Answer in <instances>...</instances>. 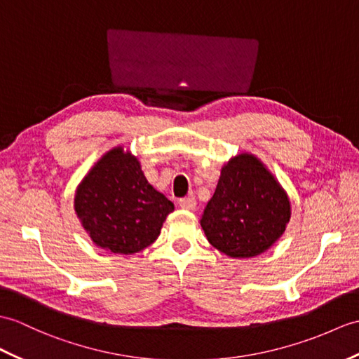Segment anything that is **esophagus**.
Returning a JSON list of instances; mask_svg holds the SVG:
<instances>
[{"mask_svg": "<svg viewBox=\"0 0 359 359\" xmlns=\"http://www.w3.org/2000/svg\"><path fill=\"white\" fill-rule=\"evenodd\" d=\"M179 206L182 208V210H187V211H194L196 206H197V202L194 197H183L179 200Z\"/></svg>", "mask_w": 359, "mask_h": 359, "instance_id": "esophagus-1", "label": "esophagus"}]
</instances>
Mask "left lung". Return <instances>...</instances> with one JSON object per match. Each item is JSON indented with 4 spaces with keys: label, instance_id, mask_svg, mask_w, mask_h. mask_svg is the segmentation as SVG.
Masks as SVG:
<instances>
[{
    "label": "left lung",
    "instance_id": "obj_1",
    "mask_svg": "<svg viewBox=\"0 0 359 359\" xmlns=\"http://www.w3.org/2000/svg\"><path fill=\"white\" fill-rule=\"evenodd\" d=\"M290 211L287 193L266 165L251 153H240L222 166L200 224L217 251L251 258L285 234Z\"/></svg>",
    "mask_w": 359,
    "mask_h": 359
}]
</instances>
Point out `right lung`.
<instances>
[{"instance_id":"1","label":"right lung","mask_w":359,"mask_h":359,"mask_svg":"<svg viewBox=\"0 0 359 359\" xmlns=\"http://www.w3.org/2000/svg\"><path fill=\"white\" fill-rule=\"evenodd\" d=\"M174 203L149 185L136 156L114 147L81 180L74 212L91 241L113 254H136L159 237Z\"/></svg>"}]
</instances>
